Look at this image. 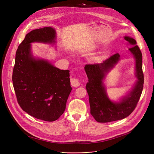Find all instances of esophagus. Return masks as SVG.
<instances>
[{"label":"esophagus","instance_id":"34e87169","mask_svg":"<svg viewBox=\"0 0 154 154\" xmlns=\"http://www.w3.org/2000/svg\"><path fill=\"white\" fill-rule=\"evenodd\" d=\"M80 82L81 81L77 78H72L71 79V85L74 87H77L78 86H79L80 84Z\"/></svg>","mask_w":154,"mask_h":154}]
</instances>
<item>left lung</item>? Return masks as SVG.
Instances as JSON below:
<instances>
[{
	"mask_svg": "<svg viewBox=\"0 0 154 154\" xmlns=\"http://www.w3.org/2000/svg\"><path fill=\"white\" fill-rule=\"evenodd\" d=\"M132 47L129 48L136 60V75L138 79L128 96L120 103H113L108 98L103 80L105 74L113 67L120 60V54L117 53L100 64H87L85 66L88 82L86 89L89 96L90 114L97 122L107 123L125 119L130 116L136 108L140 99L143 89L144 74L142 66V53L136 45V41L125 36Z\"/></svg>",
	"mask_w": 154,
	"mask_h": 154,
	"instance_id": "1",
	"label": "left lung"
}]
</instances>
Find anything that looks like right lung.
<instances>
[{
    "instance_id": "1",
    "label": "right lung",
    "mask_w": 154,
    "mask_h": 154,
    "mask_svg": "<svg viewBox=\"0 0 154 154\" xmlns=\"http://www.w3.org/2000/svg\"><path fill=\"white\" fill-rule=\"evenodd\" d=\"M51 27L27 34L16 53L12 81L21 108L40 120L53 122L64 113L72 90L69 70H60L46 61L35 60L31 54V43H52L56 37Z\"/></svg>"
}]
</instances>
